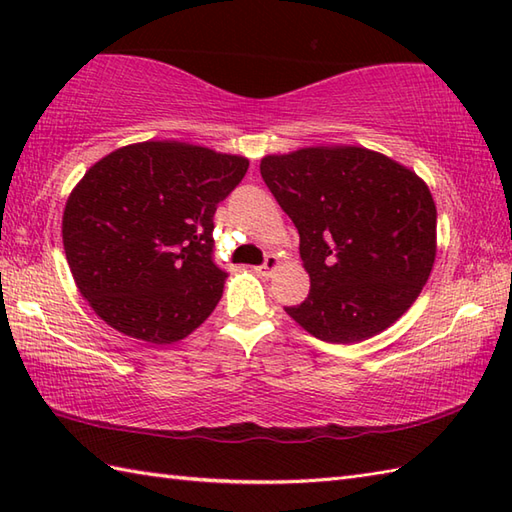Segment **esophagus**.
<instances>
[{
    "label": "esophagus",
    "mask_w": 512,
    "mask_h": 512,
    "mask_svg": "<svg viewBox=\"0 0 512 512\" xmlns=\"http://www.w3.org/2000/svg\"><path fill=\"white\" fill-rule=\"evenodd\" d=\"M279 268V259H277V255H266V259H264V264L262 266H257L255 270L262 277H270L275 273V270Z\"/></svg>",
    "instance_id": "obj_1"
}]
</instances>
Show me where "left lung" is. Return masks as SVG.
<instances>
[{
    "instance_id": "left-lung-1",
    "label": "left lung",
    "mask_w": 512,
    "mask_h": 512,
    "mask_svg": "<svg viewBox=\"0 0 512 512\" xmlns=\"http://www.w3.org/2000/svg\"><path fill=\"white\" fill-rule=\"evenodd\" d=\"M262 178L297 226L310 295L286 312L325 343L387 330L436 262V202L411 169L363 147L262 158Z\"/></svg>"
}]
</instances>
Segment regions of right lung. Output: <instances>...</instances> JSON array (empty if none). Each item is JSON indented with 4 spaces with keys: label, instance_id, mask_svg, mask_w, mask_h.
Returning <instances> with one entry per match:
<instances>
[{
    "label": "right lung",
    "instance_id": "add662e5",
    "mask_svg": "<svg viewBox=\"0 0 512 512\" xmlns=\"http://www.w3.org/2000/svg\"><path fill=\"white\" fill-rule=\"evenodd\" d=\"M248 160L147 140L101 158L65 202L63 248L92 310L132 339L176 343L209 319L226 273L213 215Z\"/></svg>",
    "mask_w": 512,
    "mask_h": 512
}]
</instances>
